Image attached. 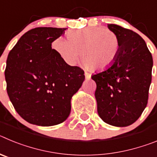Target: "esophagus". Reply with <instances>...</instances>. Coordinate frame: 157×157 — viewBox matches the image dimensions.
Segmentation results:
<instances>
[{
    "label": "esophagus",
    "mask_w": 157,
    "mask_h": 157,
    "mask_svg": "<svg viewBox=\"0 0 157 157\" xmlns=\"http://www.w3.org/2000/svg\"><path fill=\"white\" fill-rule=\"evenodd\" d=\"M85 76L86 78H90V75H89L88 73H85Z\"/></svg>",
    "instance_id": "obj_1"
}]
</instances>
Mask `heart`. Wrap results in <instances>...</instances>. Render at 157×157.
<instances>
[{"instance_id":"1","label":"heart","mask_w":157,"mask_h":157,"mask_svg":"<svg viewBox=\"0 0 157 157\" xmlns=\"http://www.w3.org/2000/svg\"><path fill=\"white\" fill-rule=\"evenodd\" d=\"M120 37L112 30L102 27L83 28L67 34V41L59 37L54 42V48L63 61L74 66L80 58L84 59L86 68L98 70L110 67L120 52Z\"/></svg>"}]
</instances>
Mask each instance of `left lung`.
I'll return each instance as SVG.
<instances>
[{
  "instance_id": "obj_1",
  "label": "left lung",
  "mask_w": 157,
  "mask_h": 157,
  "mask_svg": "<svg viewBox=\"0 0 157 157\" xmlns=\"http://www.w3.org/2000/svg\"><path fill=\"white\" fill-rule=\"evenodd\" d=\"M120 37V52L108 69L92 75L101 120L115 127H127L141 116L149 99L152 56L138 34L119 25L108 24Z\"/></svg>"
}]
</instances>
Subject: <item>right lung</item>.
I'll use <instances>...</instances> for the list:
<instances>
[{
    "instance_id": "1",
    "label": "right lung",
    "mask_w": 157,
    "mask_h": 157,
    "mask_svg": "<svg viewBox=\"0 0 157 157\" xmlns=\"http://www.w3.org/2000/svg\"><path fill=\"white\" fill-rule=\"evenodd\" d=\"M66 30L32 29L8 54L7 93L18 114L32 124L49 127L65 121L72 96L85 79L82 69L65 63L51 47Z\"/></svg>"
}]
</instances>
